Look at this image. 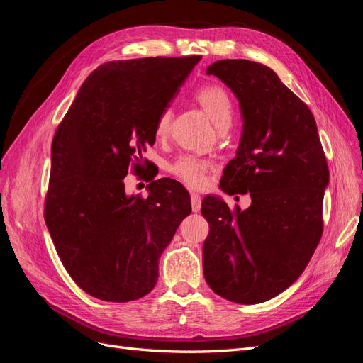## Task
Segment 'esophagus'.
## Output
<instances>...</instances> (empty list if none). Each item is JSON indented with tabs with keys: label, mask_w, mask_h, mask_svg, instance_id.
<instances>
[{
	"label": "esophagus",
	"mask_w": 363,
	"mask_h": 363,
	"mask_svg": "<svg viewBox=\"0 0 363 363\" xmlns=\"http://www.w3.org/2000/svg\"><path fill=\"white\" fill-rule=\"evenodd\" d=\"M191 204H192V211L194 212H200V208H201V195L192 192L191 194Z\"/></svg>",
	"instance_id": "34e87169"
}]
</instances>
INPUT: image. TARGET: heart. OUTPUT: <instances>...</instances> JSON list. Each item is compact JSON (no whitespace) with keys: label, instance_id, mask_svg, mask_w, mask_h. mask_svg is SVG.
Instances as JSON below:
<instances>
[{"label":"heart","instance_id":"b5f03b06","mask_svg":"<svg viewBox=\"0 0 363 363\" xmlns=\"http://www.w3.org/2000/svg\"><path fill=\"white\" fill-rule=\"evenodd\" d=\"M196 101L203 107L206 115L212 119V123L221 130L230 125L233 119V103L230 100L228 94L223 87L208 84L201 87L195 94ZM172 118V111L169 107H164L156 119L155 131L159 138H163L168 133L169 124ZM208 163L194 156H180L169 164V171L183 180L186 184L199 188L206 182V171Z\"/></svg>","mask_w":363,"mask_h":363}]
</instances>
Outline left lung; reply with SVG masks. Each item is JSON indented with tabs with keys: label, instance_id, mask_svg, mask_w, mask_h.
<instances>
[{
	"label": "left lung",
	"instance_id": "obj_1",
	"mask_svg": "<svg viewBox=\"0 0 363 363\" xmlns=\"http://www.w3.org/2000/svg\"><path fill=\"white\" fill-rule=\"evenodd\" d=\"M206 74L232 89L244 121L219 188L250 192L251 206L232 212L219 196H204V279L228 301L257 304L288 289L320 242L327 160L309 107L271 68L227 59Z\"/></svg>",
	"mask_w": 363,
	"mask_h": 363
}]
</instances>
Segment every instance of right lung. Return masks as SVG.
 <instances>
[{"mask_svg": "<svg viewBox=\"0 0 363 363\" xmlns=\"http://www.w3.org/2000/svg\"><path fill=\"white\" fill-rule=\"evenodd\" d=\"M201 56L115 60L82 84L51 145L45 223L65 269L89 295L127 303L156 286L159 259L191 196L171 179L127 195L131 160L155 145L156 119Z\"/></svg>", "mask_w": 363, "mask_h": 363, "instance_id": "obj_1", "label": "right lung"}]
</instances>
